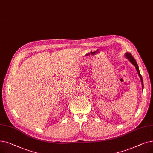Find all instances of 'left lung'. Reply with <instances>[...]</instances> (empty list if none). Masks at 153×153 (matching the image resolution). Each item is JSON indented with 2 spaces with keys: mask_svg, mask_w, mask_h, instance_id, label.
<instances>
[{
  "mask_svg": "<svg viewBox=\"0 0 153 153\" xmlns=\"http://www.w3.org/2000/svg\"><path fill=\"white\" fill-rule=\"evenodd\" d=\"M125 56H126V57L128 59H129V60L130 61V62L135 66V68H136V71H137L138 73V75H139V76H140V79H141V84H142V89H143V82L142 76H141V74H140V72L139 68H138V66L137 63H136V60H135L134 58L133 57L132 54H131V53H126V54H125Z\"/></svg>",
  "mask_w": 153,
  "mask_h": 153,
  "instance_id": "left-lung-1",
  "label": "left lung"
}]
</instances>
